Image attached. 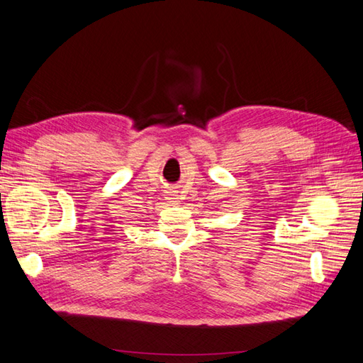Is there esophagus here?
Instances as JSON below:
<instances>
[{
    "label": "esophagus",
    "instance_id": "esophagus-1",
    "mask_svg": "<svg viewBox=\"0 0 363 363\" xmlns=\"http://www.w3.org/2000/svg\"><path fill=\"white\" fill-rule=\"evenodd\" d=\"M167 200H169V202H171L172 205H177V203H179V196H177V194H169Z\"/></svg>",
    "mask_w": 363,
    "mask_h": 363
}]
</instances>
